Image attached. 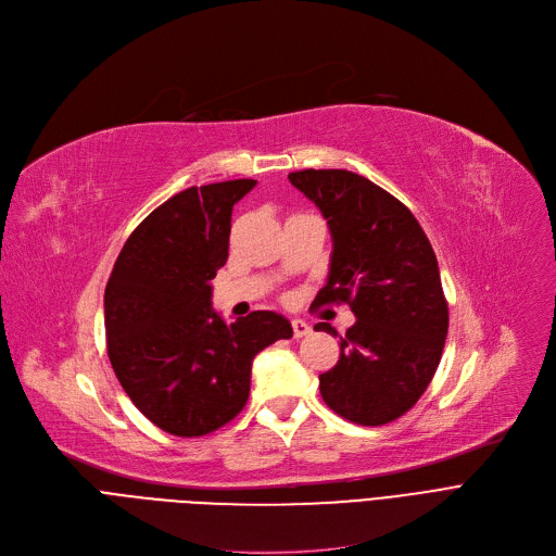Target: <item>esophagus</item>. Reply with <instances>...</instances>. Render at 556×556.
<instances>
[{"mask_svg":"<svg viewBox=\"0 0 556 556\" xmlns=\"http://www.w3.org/2000/svg\"><path fill=\"white\" fill-rule=\"evenodd\" d=\"M311 333V327L304 323V319H293V336L295 338H306Z\"/></svg>","mask_w":556,"mask_h":556,"instance_id":"1","label":"esophagus"}]
</instances>
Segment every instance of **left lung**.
<instances>
[{
	"mask_svg": "<svg viewBox=\"0 0 556 556\" xmlns=\"http://www.w3.org/2000/svg\"><path fill=\"white\" fill-rule=\"evenodd\" d=\"M288 180L331 231L329 277L315 302H346L356 315L338 365L319 374V394L349 421L390 424L419 401L444 352L448 304L432 245L403 202L358 173L306 168ZM315 331L338 336L327 323Z\"/></svg>",
	"mask_w": 556,
	"mask_h": 556,
	"instance_id": "1",
	"label": "left lung"
}]
</instances>
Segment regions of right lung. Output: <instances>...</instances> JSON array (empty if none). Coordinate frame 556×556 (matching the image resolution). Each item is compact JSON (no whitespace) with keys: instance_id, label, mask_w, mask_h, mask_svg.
<instances>
[{"instance_id":"right-lung-1","label":"right lung","mask_w":556,"mask_h":556,"mask_svg":"<svg viewBox=\"0 0 556 556\" xmlns=\"http://www.w3.org/2000/svg\"><path fill=\"white\" fill-rule=\"evenodd\" d=\"M254 185L229 180L175 193L130 233L108 279L112 369L139 413L170 434L200 437L231 421L248 401L254 356L293 338L275 311L227 325L212 308L231 210Z\"/></svg>"}]
</instances>
